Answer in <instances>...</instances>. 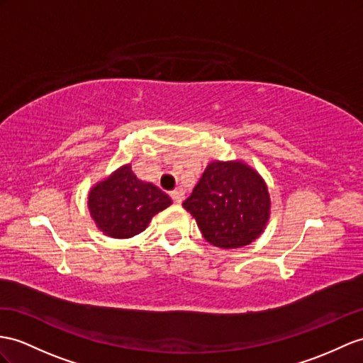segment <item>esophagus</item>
<instances>
[{
  "label": "esophagus",
  "mask_w": 363,
  "mask_h": 363,
  "mask_svg": "<svg viewBox=\"0 0 363 363\" xmlns=\"http://www.w3.org/2000/svg\"><path fill=\"white\" fill-rule=\"evenodd\" d=\"M171 199H172L174 203H177V205H180V203L184 200V191L183 189H175L171 194Z\"/></svg>",
  "instance_id": "obj_1"
}]
</instances>
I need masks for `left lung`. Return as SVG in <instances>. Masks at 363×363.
<instances>
[{"label":"left lung","instance_id":"8db88e82","mask_svg":"<svg viewBox=\"0 0 363 363\" xmlns=\"http://www.w3.org/2000/svg\"><path fill=\"white\" fill-rule=\"evenodd\" d=\"M269 194L262 177L240 162H214L183 201L203 237L218 248L254 242L269 218Z\"/></svg>","mask_w":363,"mask_h":363}]
</instances>
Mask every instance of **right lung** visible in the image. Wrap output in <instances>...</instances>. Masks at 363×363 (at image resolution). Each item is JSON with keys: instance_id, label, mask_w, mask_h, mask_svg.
Returning a JSON list of instances; mask_svg holds the SVG:
<instances>
[{"instance_id": "obj_1", "label": "right lung", "mask_w": 363, "mask_h": 363, "mask_svg": "<svg viewBox=\"0 0 363 363\" xmlns=\"http://www.w3.org/2000/svg\"><path fill=\"white\" fill-rule=\"evenodd\" d=\"M171 203L152 183L138 180L130 164L120 167L89 192L92 218L106 235L113 238L143 233L151 218Z\"/></svg>"}]
</instances>
